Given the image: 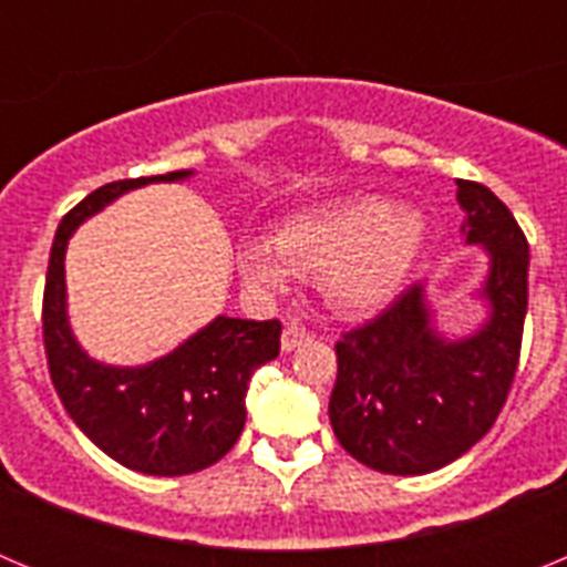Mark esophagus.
Here are the masks:
<instances>
[{
    "label": "esophagus",
    "instance_id": "34e87169",
    "mask_svg": "<svg viewBox=\"0 0 567 567\" xmlns=\"http://www.w3.org/2000/svg\"><path fill=\"white\" fill-rule=\"evenodd\" d=\"M303 340H309V329L300 323V320L289 318L287 327H284V334H280V346H284V352H292L295 346H300Z\"/></svg>",
    "mask_w": 567,
    "mask_h": 567
}]
</instances>
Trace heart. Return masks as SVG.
I'll use <instances>...</instances> for the list:
<instances>
[{
    "label": "heart",
    "mask_w": 567,
    "mask_h": 567,
    "mask_svg": "<svg viewBox=\"0 0 567 567\" xmlns=\"http://www.w3.org/2000/svg\"><path fill=\"white\" fill-rule=\"evenodd\" d=\"M425 240L423 215L394 209L378 195H352L292 215L276 247L249 240L238 252L240 278L264 295L287 289L289 275H320V292L343 315L369 312L392 298Z\"/></svg>",
    "instance_id": "obj_1"
}]
</instances>
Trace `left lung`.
Wrapping results in <instances>:
<instances>
[{
  "label": "left lung",
  "mask_w": 567,
  "mask_h": 567,
  "mask_svg": "<svg viewBox=\"0 0 567 567\" xmlns=\"http://www.w3.org/2000/svg\"><path fill=\"white\" fill-rule=\"evenodd\" d=\"M468 244H483L491 318L477 334L443 340L429 323L423 287L409 289L334 343L329 398L334 437L383 474H429L488 434L517 374L528 309V240L497 195L457 178Z\"/></svg>",
  "instance_id": "8db88e82"
}]
</instances>
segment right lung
I'll list each match as a JSON object with an SVG mask.
<instances>
[{"instance_id":"right-lung-1","label":"right lung","mask_w":567,"mask_h":567,"mask_svg":"<svg viewBox=\"0 0 567 567\" xmlns=\"http://www.w3.org/2000/svg\"><path fill=\"white\" fill-rule=\"evenodd\" d=\"M187 169L122 178L93 189L62 218L42 298V338L53 389L73 423L130 471L182 477L218 463L244 432L249 380L280 352V320L215 318L167 358L138 369L90 360L64 315V249L73 229L122 193L178 182Z\"/></svg>"}]
</instances>
